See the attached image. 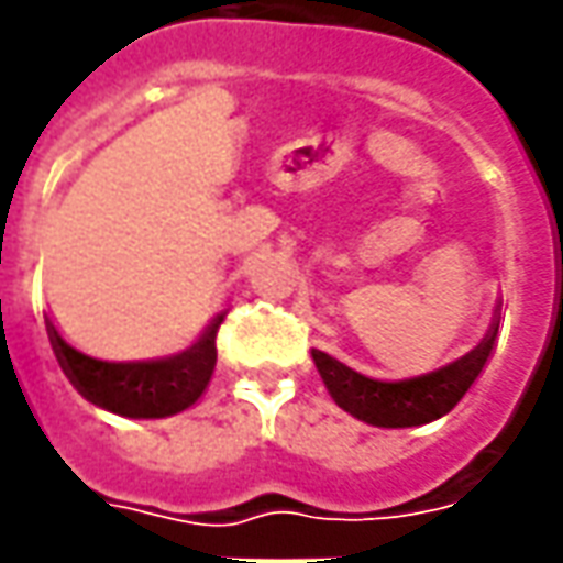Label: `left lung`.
Instances as JSON below:
<instances>
[{"instance_id": "1", "label": "left lung", "mask_w": 563, "mask_h": 563, "mask_svg": "<svg viewBox=\"0 0 563 563\" xmlns=\"http://www.w3.org/2000/svg\"><path fill=\"white\" fill-rule=\"evenodd\" d=\"M496 334H499V322L489 328V334L467 356L406 380L365 378L362 372L343 365L322 350H312V362L325 380L328 394L334 396L343 412L375 428H415L437 421L455 409V402L484 372L486 360L496 346Z\"/></svg>"}]
</instances>
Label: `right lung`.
I'll return each instance as SVG.
<instances>
[{
    "label": "right lung",
    "mask_w": 563,
    "mask_h": 563,
    "mask_svg": "<svg viewBox=\"0 0 563 563\" xmlns=\"http://www.w3.org/2000/svg\"><path fill=\"white\" fill-rule=\"evenodd\" d=\"M217 316L188 350L164 360L104 362L74 350L55 328L48 325V341L62 362L64 375L79 394L101 409L126 418H167L195 406L210 384L217 365Z\"/></svg>",
    "instance_id": "1"
}]
</instances>
